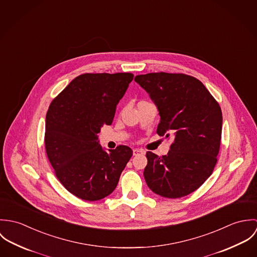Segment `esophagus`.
<instances>
[{"mask_svg":"<svg viewBox=\"0 0 257 257\" xmlns=\"http://www.w3.org/2000/svg\"><path fill=\"white\" fill-rule=\"evenodd\" d=\"M134 155L135 156H137V155H141V154H145L146 153V151L145 150H143V149H140V148H136V149H134Z\"/></svg>","mask_w":257,"mask_h":257,"instance_id":"esophagus-1","label":"esophagus"}]
</instances>
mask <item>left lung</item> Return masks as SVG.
<instances>
[{
  "mask_svg": "<svg viewBox=\"0 0 257 257\" xmlns=\"http://www.w3.org/2000/svg\"><path fill=\"white\" fill-rule=\"evenodd\" d=\"M135 81L160 115L157 134L174 137L167 155L147 151L144 176L155 194L176 199L197 190L213 173L221 139L222 114L204 84L185 74L148 73Z\"/></svg>",
  "mask_w": 257,
  "mask_h": 257,
  "instance_id": "obj_1",
  "label": "left lung"
}]
</instances>
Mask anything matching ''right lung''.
I'll return each instance as SVG.
<instances>
[{"mask_svg":"<svg viewBox=\"0 0 257 257\" xmlns=\"http://www.w3.org/2000/svg\"><path fill=\"white\" fill-rule=\"evenodd\" d=\"M131 73L82 74L51 102L45 118V149L61 184L76 197L98 201L110 194L133 155L118 146L108 151L99 143L104 124L133 81Z\"/></svg>","mask_w":257,"mask_h":257,"instance_id":"add662e5","label":"right lung"}]
</instances>
